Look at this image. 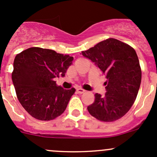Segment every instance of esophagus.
I'll return each instance as SVG.
<instances>
[{"mask_svg":"<svg viewBox=\"0 0 157 157\" xmlns=\"http://www.w3.org/2000/svg\"><path fill=\"white\" fill-rule=\"evenodd\" d=\"M77 92L78 93H80V94H82V93H85V92H86V90H84L83 89H82V88H78V89H77Z\"/></svg>","mask_w":157,"mask_h":157,"instance_id":"esophagus-1","label":"esophagus"}]
</instances>
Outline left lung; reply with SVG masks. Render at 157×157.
Returning a JSON list of instances; mask_svg holds the SVG:
<instances>
[{
  "label": "left lung",
  "mask_w": 157,
  "mask_h": 157,
  "mask_svg": "<svg viewBox=\"0 0 157 157\" xmlns=\"http://www.w3.org/2000/svg\"><path fill=\"white\" fill-rule=\"evenodd\" d=\"M81 54L94 62L107 79L105 96L96 93L88 112L101 121L119 119L134 104L141 82V68L135 50L109 38Z\"/></svg>",
  "instance_id": "obj_1"
}]
</instances>
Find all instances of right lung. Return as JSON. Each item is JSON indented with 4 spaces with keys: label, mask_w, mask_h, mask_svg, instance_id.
<instances>
[{
    "label": "right lung",
    "mask_w": 157,
    "mask_h": 157,
    "mask_svg": "<svg viewBox=\"0 0 157 157\" xmlns=\"http://www.w3.org/2000/svg\"><path fill=\"white\" fill-rule=\"evenodd\" d=\"M73 59L39 47L26 49L15 57L12 80L17 99L33 118L50 121L64 112L75 89L64 90L55 78L64 77Z\"/></svg>",
    "instance_id": "right-lung-1"
}]
</instances>
